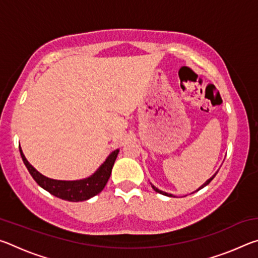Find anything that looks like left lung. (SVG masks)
<instances>
[{"label":"left lung","mask_w":258,"mask_h":258,"mask_svg":"<svg viewBox=\"0 0 258 258\" xmlns=\"http://www.w3.org/2000/svg\"><path fill=\"white\" fill-rule=\"evenodd\" d=\"M218 172V171H217ZM217 172L215 173V174H214V175L211 177V178H208V180L206 181V182H205L204 183V184L202 185V186H199L198 187V189L197 190H196L195 192H197V191H199L200 189H203V187H205V186H206V185H208L209 184V183H211V181L213 180V178L214 177H215V175H216V174H217ZM150 184H151V183H150ZM151 186H152V189H154L156 192H158V194H160V195H164V196H167V197H173V198H176V196H174V195H172V194H167V192H165V191H161V190H159L158 189V187H156L154 184H151ZM192 194H194V192H192Z\"/></svg>","instance_id":"left-lung-1"}]
</instances>
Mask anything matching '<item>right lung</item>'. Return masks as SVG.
<instances>
[{"instance_id": "right-lung-1", "label": "right lung", "mask_w": 258, "mask_h": 258, "mask_svg": "<svg viewBox=\"0 0 258 258\" xmlns=\"http://www.w3.org/2000/svg\"><path fill=\"white\" fill-rule=\"evenodd\" d=\"M19 151L23 158L24 164L27 167L30 175L38 185L43 189L50 192L51 195L55 196L56 198L67 200V202H84V200H89L94 196H97L103 190L106 186L107 182L110 177L112 166L115 164V160L118 155L119 149L113 150L110 155L107 157V159L103 161V164L95 171L92 175L89 177L81 178V180H74V181H62V180H54V178L46 177L34 168L29 161L26 159L23 150L19 147Z\"/></svg>"}]
</instances>
